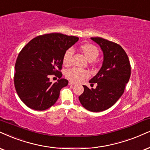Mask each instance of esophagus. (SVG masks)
<instances>
[{"mask_svg": "<svg viewBox=\"0 0 150 150\" xmlns=\"http://www.w3.org/2000/svg\"><path fill=\"white\" fill-rule=\"evenodd\" d=\"M69 85H75V82H73V81H70L69 82Z\"/></svg>", "mask_w": 150, "mask_h": 150, "instance_id": "esophagus-1", "label": "esophagus"}]
</instances>
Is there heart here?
<instances>
[{"label":"heart","instance_id":"obj_1","mask_svg":"<svg viewBox=\"0 0 150 150\" xmlns=\"http://www.w3.org/2000/svg\"><path fill=\"white\" fill-rule=\"evenodd\" d=\"M80 50L84 53L85 57L88 61H94L99 55V50L96 45L92 43H84L80 45ZM74 51L72 48H69L66 50L63 56V64L64 66H69L72 64V58H73ZM89 73L85 70L79 69L77 68L73 69L67 71L66 73V77L70 80L78 82L82 80L83 79L88 77Z\"/></svg>","mask_w":150,"mask_h":150}]
</instances>
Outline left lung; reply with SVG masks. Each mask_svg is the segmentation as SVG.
<instances>
[{
    "label": "left lung",
    "mask_w": 150,
    "mask_h": 150,
    "mask_svg": "<svg viewBox=\"0 0 150 150\" xmlns=\"http://www.w3.org/2000/svg\"><path fill=\"white\" fill-rule=\"evenodd\" d=\"M103 52L101 69L89 83H97L96 88L84 86V92L79 96L81 105L92 112H100L114 105L123 94L131 75L128 56L117 43L100 37H91Z\"/></svg>",
    "instance_id": "left-lung-1"
}]
</instances>
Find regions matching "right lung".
<instances>
[{
    "mask_svg": "<svg viewBox=\"0 0 150 150\" xmlns=\"http://www.w3.org/2000/svg\"><path fill=\"white\" fill-rule=\"evenodd\" d=\"M79 38L50 33L34 38L18 54L15 64L14 86L21 101L30 109L43 111L58 100L60 90L69 84L60 79L63 56ZM50 75L60 78L54 83Z\"/></svg>",
    "mask_w": 150,
    "mask_h": 150,
    "instance_id": "add662e5",
    "label": "right lung"
}]
</instances>
